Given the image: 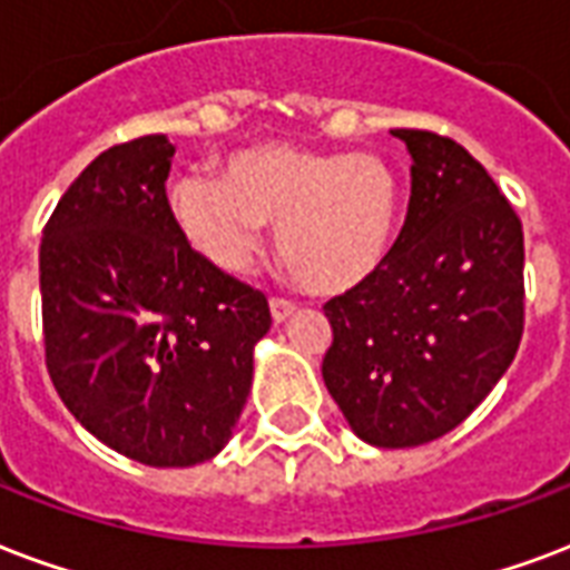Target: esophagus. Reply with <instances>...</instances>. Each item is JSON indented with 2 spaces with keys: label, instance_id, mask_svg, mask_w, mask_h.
<instances>
[{
  "label": "esophagus",
  "instance_id": "1",
  "mask_svg": "<svg viewBox=\"0 0 570 570\" xmlns=\"http://www.w3.org/2000/svg\"><path fill=\"white\" fill-rule=\"evenodd\" d=\"M268 307H272V320H275V323H284V320H289V316L295 314V302L281 298V295H275V298L268 302Z\"/></svg>",
  "mask_w": 570,
  "mask_h": 570
}]
</instances>
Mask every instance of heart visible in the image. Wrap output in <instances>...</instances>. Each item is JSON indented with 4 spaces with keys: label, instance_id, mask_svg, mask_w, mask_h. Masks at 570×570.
Instances as JSON below:
<instances>
[{
    "label": "heart",
    "instance_id": "obj_1",
    "mask_svg": "<svg viewBox=\"0 0 570 570\" xmlns=\"http://www.w3.org/2000/svg\"><path fill=\"white\" fill-rule=\"evenodd\" d=\"M169 208L188 242L224 272H245L263 224H277V254L295 281L341 293L373 275L401 215V185L376 155H334L266 142L238 151L215 176H181Z\"/></svg>",
    "mask_w": 570,
    "mask_h": 570
}]
</instances>
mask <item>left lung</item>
<instances>
[{
    "mask_svg": "<svg viewBox=\"0 0 570 570\" xmlns=\"http://www.w3.org/2000/svg\"><path fill=\"white\" fill-rule=\"evenodd\" d=\"M391 134L412 155L410 212L382 266L325 302L323 380L364 442L410 449L458 428L514 362L523 224L460 142Z\"/></svg>",
    "mask_w": 570,
    "mask_h": 570,
    "instance_id": "obj_1",
    "label": "left lung"
}]
</instances>
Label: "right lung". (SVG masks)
<instances>
[{"mask_svg":"<svg viewBox=\"0 0 570 570\" xmlns=\"http://www.w3.org/2000/svg\"><path fill=\"white\" fill-rule=\"evenodd\" d=\"M173 146L101 151L41 236L43 362L73 419L146 466H194L233 436L266 295L194 250L167 199Z\"/></svg>","mask_w":570,"mask_h":570,"instance_id":"1","label":"right lung"}]
</instances>
